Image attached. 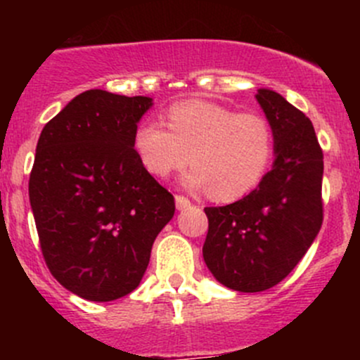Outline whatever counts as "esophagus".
I'll use <instances>...</instances> for the list:
<instances>
[{
  "label": "esophagus",
  "instance_id": "esophagus-1",
  "mask_svg": "<svg viewBox=\"0 0 360 360\" xmlns=\"http://www.w3.org/2000/svg\"><path fill=\"white\" fill-rule=\"evenodd\" d=\"M191 205V202L188 200L186 197H181V195H176V207L177 210H184Z\"/></svg>",
  "mask_w": 360,
  "mask_h": 360
}]
</instances>
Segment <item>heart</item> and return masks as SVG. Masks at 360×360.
I'll return each instance as SVG.
<instances>
[{
	"label": "heart",
	"mask_w": 360,
	"mask_h": 360,
	"mask_svg": "<svg viewBox=\"0 0 360 360\" xmlns=\"http://www.w3.org/2000/svg\"><path fill=\"white\" fill-rule=\"evenodd\" d=\"M167 129L144 120L134 129L132 150L141 165L157 177L188 162L179 177L191 191H210L221 202L242 198L257 186L270 167L275 136L257 112H238L209 101H184L167 111Z\"/></svg>",
	"instance_id": "heart-1"
}]
</instances>
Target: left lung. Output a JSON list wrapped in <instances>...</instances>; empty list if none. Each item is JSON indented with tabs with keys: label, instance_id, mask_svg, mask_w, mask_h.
Segmentation results:
<instances>
[{
	"label": "left lung",
	"instance_id": "1",
	"mask_svg": "<svg viewBox=\"0 0 360 360\" xmlns=\"http://www.w3.org/2000/svg\"><path fill=\"white\" fill-rule=\"evenodd\" d=\"M256 101L274 129V165L240 200L205 207L202 249L214 278L240 292L284 281L322 226L324 158L314 125L275 90L259 89Z\"/></svg>",
	"mask_w": 360,
	"mask_h": 360
}]
</instances>
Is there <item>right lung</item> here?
<instances>
[{
  "label": "right lung",
  "instance_id": "obj_1",
  "mask_svg": "<svg viewBox=\"0 0 360 360\" xmlns=\"http://www.w3.org/2000/svg\"><path fill=\"white\" fill-rule=\"evenodd\" d=\"M153 99L92 89L41 130L29 202L43 257L63 288L112 301L143 281L174 197L141 165L134 129Z\"/></svg>",
  "mask_w": 360,
  "mask_h": 360
}]
</instances>
